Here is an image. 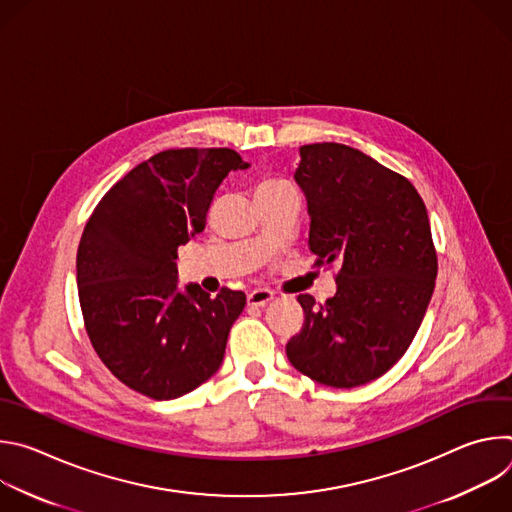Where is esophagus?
<instances>
[{
    "mask_svg": "<svg viewBox=\"0 0 512 512\" xmlns=\"http://www.w3.org/2000/svg\"><path fill=\"white\" fill-rule=\"evenodd\" d=\"M271 300H273V291H269V289H253L251 294L247 296L249 306H255V308H263Z\"/></svg>",
    "mask_w": 512,
    "mask_h": 512,
    "instance_id": "obj_1",
    "label": "esophagus"
}]
</instances>
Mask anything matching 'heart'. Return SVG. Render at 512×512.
Segmentation results:
<instances>
[{
  "instance_id": "b5f03b06",
  "label": "heart",
  "mask_w": 512,
  "mask_h": 512,
  "mask_svg": "<svg viewBox=\"0 0 512 512\" xmlns=\"http://www.w3.org/2000/svg\"><path fill=\"white\" fill-rule=\"evenodd\" d=\"M283 188H289V186L281 180H265L259 184L257 190H283Z\"/></svg>"
}]
</instances>
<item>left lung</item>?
Here are the masks:
<instances>
[{
  "label": "left lung",
  "instance_id": "obj_1",
  "mask_svg": "<svg viewBox=\"0 0 512 512\" xmlns=\"http://www.w3.org/2000/svg\"><path fill=\"white\" fill-rule=\"evenodd\" d=\"M294 180L310 249L338 275L324 304L298 296L304 326L285 352L320 385L360 387L405 354L425 316L437 275L427 210L407 178L342 143L302 145Z\"/></svg>",
  "mask_w": 512,
  "mask_h": 512
}]
</instances>
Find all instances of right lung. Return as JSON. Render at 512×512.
Masks as SVG:
<instances>
[{"label":"right lung","instance_id":"add662e5","mask_svg":"<svg viewBox=\"0 0 512 512\" xmlns=\"http://www.w3.org/2000/svg\"><path fill=\"white\" fill-rule=\"evenodd\" d=\"M249 164L229 148L166 150L135 166L93 210L77 253L91 344L129 389L168 401L221 367L243 291L178 287V247L206 227L216 188Z\"/></svg>","mask_w":512,"mask_h":512}]
</instances>
